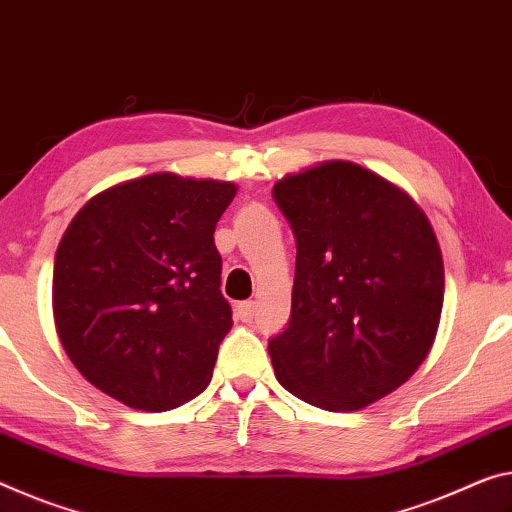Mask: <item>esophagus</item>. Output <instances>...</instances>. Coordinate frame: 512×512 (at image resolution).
<instances>
[{
    "label": "esophagus",
    "mask_w": 512,
    "mask_h": 512,
    "mask_svg": "<svg viewBox=\"0 0 512 512\" xmlns=\"http://www.w3.org/2000/svg\"><path fill=\"white\" fill-rule=\"evenodd\" d=\"M235 316H238L242 322H251L256 316V302H240L235 306Z\"/></svg>",
    "instance_id": "1"
}]
</instances>
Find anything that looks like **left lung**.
Returning <instances> with one entry per match:
<instances>
[{
  "mask_svg": "<svg viewBox=\"0 0 512 512\" xmlns=\"http://www.w3.org/2000/svg\"><path fill=\"white\" fill-rule=\"evenodd\" d=\"M272 196L295 233L286 332L270 338L283 389L329 412L389 396L423 364L444 304V261L426 212L348 160L286 174Z\"/></svg>",
  "mask_w": 512,
  "mask_h": 512,
  "instance_id": "8db88e82",
  "label": "left lung"
}]
</instances>
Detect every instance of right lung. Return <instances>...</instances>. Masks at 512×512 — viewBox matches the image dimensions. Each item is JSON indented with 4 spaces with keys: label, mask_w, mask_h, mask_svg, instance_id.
<instances>
[{
    "label": "right lung",
    "mask_w": 512,
    "mask_h": 512,
    "mask_svg": "<svg viewBox=\"0 0 512 512\" xmlns=\"http://www.w3.org/2000/svg\"><path fill=\"white\" fill-rule=\"evenodd\" d=\"M238 185L171 171L91 196L68 224L52 274L59 341L93 387L167 412L208 387L231 332L215 226Z\"/></svg>",
    "instance_id": "obj_1"
}]
</instances>
